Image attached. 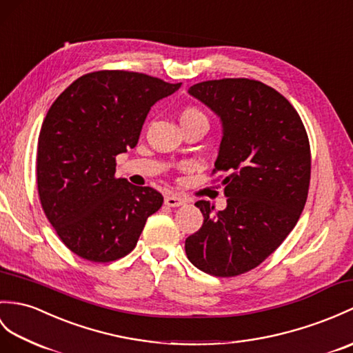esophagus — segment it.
I'll use <instances>...</instances> for the list:
<instances>
[{
  "label": "esophagus",
  "mask_w": 353,
  "mask_h": 353,
  "mask_svg": "<svg viewBox=\"0 0 353 353\" xmlns=\"http://www.w3.org/2000/svg\"><path fill=\"white\" fill-rule=\"evenodd\" d=\"M163 201H165V204L170 208H179V206H182V204L186 203V200L182 199L180 195H167L165 200H163Z\"/></svg>",
  "instance_id": "34e87169"
}]
</instances>
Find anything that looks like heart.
<instances>
[{
    "label": "heart",
    "mask_w": 353,
    "mask_h": 353,
    "mask_svg": "<svg viewBox=\"0 0 353 353\" xmlns=\"http://www.w3.org/2000/svg\"><path fill=\"white\" fill-rule=\"evenodd\" d=\"M194 121H203L209 123L206 114L201 110L196 108V106H186V108L180 112V123L186 125V123H194Z\"/></svg>",
    "instance_id": "obj_1"
}]
</instances>
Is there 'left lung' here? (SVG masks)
Here are the masks:
<instances>
[{
  "instance_id": "1",
  "label": "left lung",
  "mask_w": 353,
  "mask_h": 353,
  "mask_svg": "<svg viewBox=\"0 0 353 353\" xmlns=\"http://www.w3.org/2000/svg\"><path fill=\"white\" fill-rule=\"evenodd\" d=\"M190 94L223 121L212 174L219 176L227 208L195 203L203 225L185 241L191 263L214 276L257 268L296 225L304 210L311 152L298 111L275 88L248 78L203 81Z\"/></svg>"
}]
</instances>
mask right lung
Instances as JSON below:
<instances>
[{"mask_svg":"<svg viewBox=\"0 0 353 353\" xmlns=\"http://www.w3.org/2000/svg\"><path fill=\"white\" fill-rule=\"evenodd\" d=\"M180 85L97 70L73 81L49 108L37 141L39 199L61 242L81 259L108 263L128 256L162 206L157 190L116 177V157L134 149L152 105Z\"/></svg>","mask_w":353,"mask_h":353,"instance_id":"right-lung-1","label":"right lung"}]
</instances>
